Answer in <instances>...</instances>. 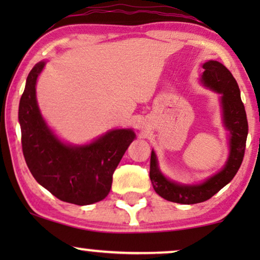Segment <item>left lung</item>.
<instances>
[{"mask_svg":"<svg viewBox=\"0 0 260 260\" xmlns=\"http://www.w3.org/2000/svg\"><path fill=\"white\" fill-rule=\"evenodd\" d=\"M202 69L205 71L200 78L201 84L220 94L222 124L227 131L230 152L225 165L214 175L200 183L184 184L169 180L163 175L158 167L157 156L151 150L150 180L152 187L159 197L176 204H200L218 193L236 176L243 162L246 147L248 124L237 80L221 62L215 60H208L202 65Z\"/></svg>","mask_w":260,"mask_h":260,"instance_id":"obj_1","label":"left lung"}]
</instances>
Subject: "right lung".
I'll return each mask as SVG.
<instances>
[{
    "label": "right lung",
    "mask_w": 260,
    "mask_h": 260,
    "mask_svg": "<svg viewBox=\"0 0 260 260\" xmlns=\"http://www.w3.org/2000/svg\"><path fill=\"white\" fill-rule=\"evenodd\" d=\"M45 65L40 61L31 69L20 99L24 159L38 183L59 200L94 204L108 197L113 173L136 134L133 129H113L81 145L60 140L46 123L37 101L38 77Z\"/></svg>",
    "instance_id": "add662e5"
}]
</instances>
